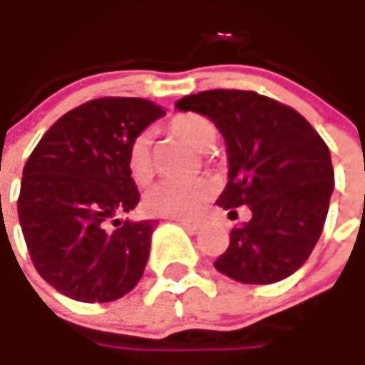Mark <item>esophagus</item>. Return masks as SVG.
<instances>
[{
  "label": "esophagus",
  "mask_w": 365,
  "mask_h": 365,
  "mask_svg": "<svg viewBox=\"0 0 365 365\" xmlns=\"http://www.w3.org/2000/svg\"><path fill=\"white\" fill-rule=\"evenodd\" d=\"M178 223H180L182 227H187L189 232H199L205 225L203 219H178Z\"/></svg>",
  "instance_id": "obj_1"
}]
</instances>
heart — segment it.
I'll use <instances>...</instances> for the list:
<instances>
[{
    "mask_svg": "<svg viewBox=\"0 0 365 365\" xmlns=\"http://www.w3.org/2000/svg\"><path fill=\"white\" fill-rule=\"evenodd\" d=\"M170 132L201 152L209 150L217 140V130L213 121L197 113L176 115L170 121ZM128 170L133 180L140 185L152 178V152H150V138L146 133L135 135L128 148ZM213 192H215V185L209 178L160 180L146 190L144 207L152 215H160V217H195L211 201Z\"/></svg>",
    "mask_w": 365,
    "mask_h": 365,
    "instance_id": "b5f03b06",
    "label": "heart"
}]
</instances>
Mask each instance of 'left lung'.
<instances>
[{"instance_id":"left-lung-1","label":"left lung","mask_w":365,"mask_h":365,"mask_svg":"<svg viewBox=\"0 0 365 365\" xmlns=\"http://www.w3.org/2000/svg\"><path fill=\"white\" fill-rule=\"evenodd\" d=\"M182 111H197L217 125L227 144L230 180L217 205L252 219L233 227L219 272L244 284H272L294 274L321 237L333 164L323 138L292 107L254 91L213 89L187 95Z\"/></svg>"}]
</instances>
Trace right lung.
<instances>
[{
	"instance_id": "1",
	"label": "right lung",
	"mask_w": 365,
	"mask_h": 365,
	"mask_svg": "<svg viewBox=\"0 0 365 365\" xmlns=\"http://www.w3.org/2000/svg\"><path fill=\"white\" fill-rule=\"evenodd\" d=\"M164 113L140 97L93 99L64 113L26 162L21 233L38 274L64 297L109 302L140 282L154 223L115 217L140 203L128 148Z\"/></svg>"
}]
</instances>
